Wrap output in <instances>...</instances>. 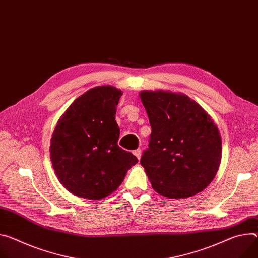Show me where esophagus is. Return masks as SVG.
I'll return each instance as SVG.
<instances>
[{
  "instance_id": "1",
  "label": "esophagus",
  "mask_w": 258,
  "mask_h": 258,
  "mask_svg": "<svg viewBox=\"0 0 258 258\" xmlns=\"http://www.w3.org/2000/svg\"><path fill=\"white\" fill-rule=\"evenodd\" d=\"M134 155H135L138 159L141 158V155H142V151H141V149H137V150H135V151H134Z\"/></svg>"
}]
</instances>
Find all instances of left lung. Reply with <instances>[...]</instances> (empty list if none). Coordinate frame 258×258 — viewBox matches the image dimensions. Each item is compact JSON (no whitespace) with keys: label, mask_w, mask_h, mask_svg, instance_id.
Returning <instances> with one entry per match:
<instances>
[{"label":"left lung","mask_w":258,"mask_h":258,"mask_svg":"<svg viewBox=\"0 0 258 258\" xmlns=\"http://www.w3.org/2000/svg\"><path fill=\"white\" fill-rule=\"evenodd\" d=\"M140 99L151 125L141 165L152 188L170 199L204 190L221 161V136L212 117L184 93L143 90Z\"/></svg>","instance_id":"1"}]
</instances>
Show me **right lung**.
Returning <instances> with one entry per match:
<instances>
[{
    "instance_id": "obj_1",
    "label": "right lung",
    "mask_w": 258,
    "mask_h": 258,
    "mask_svg": "<svg viewBox=\"0 0 258 258\" xmlns=\"http://www.w3.org/2000/svg\"><path fill=\"white\" fill-rule=\"evenodd\" d=\"M122 91L111 85L93 87L77 98L61 115L50 141L54 173L74 196L101 200L122 183L138 162L117 141L116 106Z\"/></svg>"
}]
</instances>
